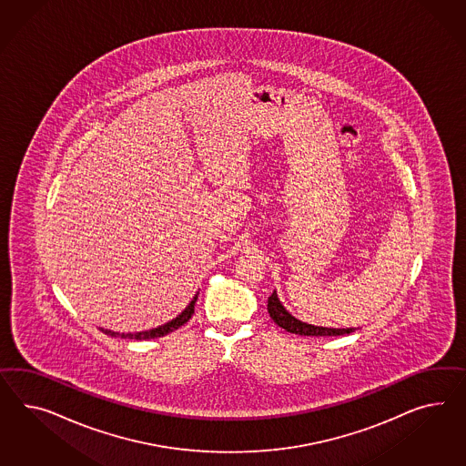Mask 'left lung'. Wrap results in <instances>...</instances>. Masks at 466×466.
<instances>
[{"label":"left lung","mask_w":466,"mask_h":466,"mask_svg":"<svg viewBox=\"0 0 466 466\" xmlns=\"http://www.w3.org/2000/svg\"><path fill=\"white\" fill-rule=\"evenodd\" d=\"M268 314L275 320L279 328L285 329L287 332L291 334H299V336H344V334H351L356 329H332V328H319V326H312L302 322L299 319H295L293 315L289 314V310L283 307V303L279 302L277 291L271 293V297L268 299Z\"/></svg>","instance_id":"left-lung-1"}]
</instances>
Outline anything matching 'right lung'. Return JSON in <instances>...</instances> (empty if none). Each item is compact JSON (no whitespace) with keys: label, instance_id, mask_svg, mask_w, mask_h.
<instances>
[{"label":"right lung","instance_id":"add662e5","mask_svg":"<svg viewBox=\"0 0 466 466\" xmlns=\"http://www.w3.org/2000/svg\"><path fill=\"white\" fill-rule=\"evenodd\" d=\"M197 299H198V293L193 297V300L187 305V309L181 312V314L177 315L173 320H169V322H166L163 326H159V328L149 329V330H142V332H114V330H110V329H103L101 328V332H105V334H108V336H112V338H122V339H156V338H163L166 334H169V332H173V330H177V329L181 328L183 324H187L189 319H191V315L195 312V302H197Z\"/></svg>","mask_w":466,"mask_h":466}]
</instances>
